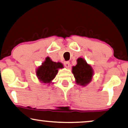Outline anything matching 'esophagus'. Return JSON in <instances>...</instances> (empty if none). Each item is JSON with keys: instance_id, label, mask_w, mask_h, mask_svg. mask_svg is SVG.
<instances>
[{"instance_id": "esophagus-1", "label": "esophagus", "mask_w": 128, "mask_h": 128, "mask_svg": "<svg viewBox=\"0 0 128 128\" xmlns=\"http://www.w3.org/2000/svg\"><path fill=\"white\" fill-rule=\"evenodd\" d=\"M64 65L66 68H68L70 67V64L69 61H65V62H64Z\"/></svg>"}]
</instances>
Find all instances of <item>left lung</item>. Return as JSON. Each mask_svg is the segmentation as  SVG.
Returning <instances> with one entry per match:
<instances>
[{
  "mask_svg": "<svg viewBox=\"0 0 128 128\" xmlns=\"http://www.w3.org/2000/svg\"><path fill=\"white\" fill-rule=\"evenodd\" d=\"M72 72L76 83L81 86H86L92 82L94 74L93 68L83 58L77 60V64L72 67Z\"/></svg>",
  "mask_w": 128,
  "mask_h": 128,
  "instance_id": "8db88e82",
  "label": "left lung"
}]
</instances>
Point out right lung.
<instances>
[{
	"label": "right lung",
	"instance_id": "1",
	"mask_svg": "<svg viewBox=\"0 0 128 128\" xmlns=\"http://www.w3.org/2000/svg\"><path fill=\"white\" fill-rule=\"evenodd\" d=\"M62 68H64V66L62 63L54 62L47 56L45 58L44 62L36 70L37 78L41 83L50 85L51 83H53L52 81L57 74L58 70Z\"/></svg>",
	"mask_w": 128,
	"mask_h": 128
}]
</instances>
